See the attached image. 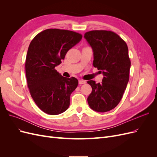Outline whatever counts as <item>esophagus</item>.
Here are the masks:
<instances>
[{
  "label": "esophagus",
  "instance_id": "34e87169",
  "mask_svg": "<svg viewBox=\"0 0 157 157\" xmlns=\"http://www.w3.org/2000/svg\"><path fill=\"white\" fill-rule=\"evenodd\" d=\"M86 82V80H80L78 81L79 84H85Z\"/></svg>",
  "mask_w": 157,
  "mask_h": 157
}]
</instances>
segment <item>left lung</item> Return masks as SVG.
I'll use <instances>...</instances> for the list:
<instances>
[{
	"mask_svg": "<svg viewBox=\"0 0 157 157\" xmlns=\"http://www.w3.org/2000/svg\"><path fill=\"white\" fill-rule=\"evenodd\" d=\"M84 38L93 50L94 67L103 75L101 83L87 82L92 88L87 99L88 105L94 111H109L121 101L129 80L131 62L128 46L111 31H88Z\"/></svg>",
	"mask_w": 157,
	"mask_h": 157,
	"instance_id": "left-lung-1",
	"label": "left lung"
}]
</instances>
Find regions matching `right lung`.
Wrapping results in <instances>:
<instances>
[{"mask_svg":"<svg viewBox=\"0 0 157 157\" xmlns=\"http://www.w3.org/2000/svg\"><path fill=\"white\" fill-rule=\"evenodd\" d=\"M82 37L74 31L48 29L37 34L29 46L25 61L27 86L36 105L48 115H59L69 108L70 96L78 81L63 77L55 67Z\"/></svg>","mask_w":157,"mask_h":157,"instance_id":"right-lung-1","label":"right lung"}]
</instances>
